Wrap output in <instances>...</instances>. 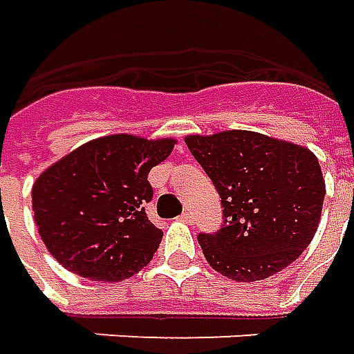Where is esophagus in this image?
Segmentation results:
<instances>
[{
    "label": "esophagus",
    "mask_w": 354,
    "mask_h": 354,
    "mask_svg": "<svg viewBox=\"0 0 354 354\" xmlns=\"http://www.w3.org/2000/svg\"><path fill=\"white\" fill-rule=\"evenodd\" d=\"M181 220L183 222H187V224H193V214H191L189 210H185L181 214Z\"/></svg>",
    "instance_id": "1"
}]
</instances>
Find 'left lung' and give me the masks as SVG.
<instances>
[{"instance_id":"8db88e82","label":"left lung","mask_w":354,"mask_h":354,"mask_svg":"<svg viewBox=\"0 0 354 354\" xmlns=\"http://www.w3.org/2000/svg\"><path fill=\"white\" fill-rule=\"evenodd\" d=\"M185 142L224 206V226L198 236L208 265L232 281L255 282L298 259L317 232L326 196L314 153L251 130Z\"/></svg>"}]
</instances>
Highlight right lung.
Returning <instances> with one entry per match:
<instances>
[{"label":"right lung","mask_w":354,"mask_h":354,"mask_svg":"<svg viewBox=\"0 0 354 354\" xmlns=\"http://www.w3.org/2000/svg\"><path fill=\"white\" fill-rule=\"evenodd\" d=\"M177 140L111 134L52 163L32 185V212L50 255L83 279L120 282L142 271L161 232L144 210L151 167Z\"/></svg>","instance_id":"1"}]
</instances>
